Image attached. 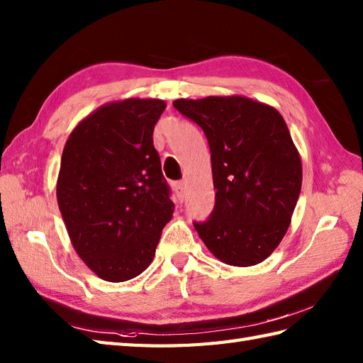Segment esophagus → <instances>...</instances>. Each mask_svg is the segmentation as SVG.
Segmentation results:
<instances>
[{
	"instance_id": "esophagus-1",
	"label": "esophagus",
	"mask_w": 363,
	"mask_h": 363,
	"mask_svg": "<svg viewBox=\"0 0 363 363\" xmlns=\"http://www.w3.org/2000/svg\"><path fill=\"white\" fill-rule=\"evenodd\" d=\"M184 189H186V184H184V182H177V183L174 184L175 196H177V199L180 200V202H183V197H184Z\"/></svg>"
}]
</instances>
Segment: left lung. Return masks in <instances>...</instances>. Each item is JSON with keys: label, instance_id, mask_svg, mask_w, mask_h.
Wrapping results in <instances>:
<instances>
[{"label": "left lung", "instance_id": "obj_1", "mask_svg": "<svg viewBox=\"0 0 363 363\" xmlns=\"http://www.w3.org/2000/svg\"><path fill=\"white\" fill-rule=\"evenodd\" d=\"M174 107L202 127L211 150L216 203L194 222L217 259L259 264L291 225L301 191V158L279 111L245 96L177 99Z\"/></svg>", "mask_w": 363, "mask_h": 363}]
</instances>
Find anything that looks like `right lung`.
Wrapping results in <instances>:
<instances>
[{
	"instance_id": "add662e5",
	"label": "right lung",
	"mask_w": 363,
	"mask_h": 363,
	"mask_svg": "<svg viewBox=\"0 0 363 363\" xmlns=\"http://www.w3.org/2000/svg\"><path fill=\"white\" fill-rule=\"evenodd\" d=\"M161 99L110 102L80 121L63 149L57 202L71 244L110 283L146 270L164 225L171 191L154 147Z\"/></svg>"
}]
</instances>
